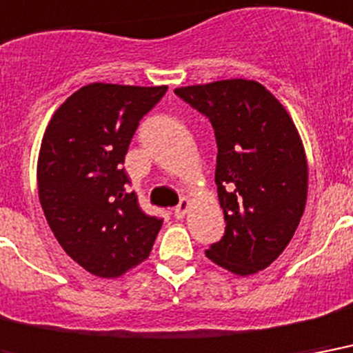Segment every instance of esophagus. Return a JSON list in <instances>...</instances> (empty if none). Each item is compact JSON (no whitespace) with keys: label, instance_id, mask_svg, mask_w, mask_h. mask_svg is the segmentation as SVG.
I'll return each mask as SVG.
<instances>
[{"label":"esophagus","instance_id":"34e87169","mask_svg":"<svg viewBox=\"0 0 353 353\" xmlns=\"http://www.w3.org/2000/svg\"><path fill=\"white\" fill-rule=\"evenodd\" d=\"M188 210H190V199L182 196L179 202V206L174 208V217H176V219H182V217L188 214Z\"/></svg>","mask_w":353,"mask_h":353}]
</instances>
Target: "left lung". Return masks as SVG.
<instances>
[{"label": "left lung", "instance_id": "1", "mask_svg": "<svg viewBox=\"0 0 353 353\" xmlns=\"http://www.w3.org/2000/svg\"><path fill=\"white\" fill-rule=\"evenodd\" d=\"M215 130V184L226 228L206 256L234 274L267 269L299 228L307 199L300 134L263 84L228 79L176 88Z\"/></svg>", "mask_w": 353, "mask_h": 353}]
</instances>
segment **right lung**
I'll list each match as a JSON object with an SVG mask.
<instances>
[{
	"label": "right lung",
	"mask_w": 353,
	"mask_h": 353,
	"mask_svg": "<svg viewBox=\"0 0 353 353\" xmlns=\"http://www.w3.org/2000/svg\"><path fill=\"white\" fill-rule=\"evenodd\" d=\"M168 86L94 83L51 117L38 154V196L64 252L90 274L117 278L151 254L162 219L141 212L123 163L139 119Z\"/></svg>",
	"instance_id": "add662e5"
}]
</instances>
